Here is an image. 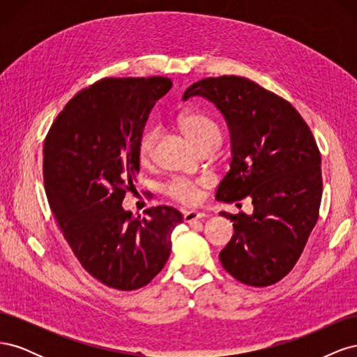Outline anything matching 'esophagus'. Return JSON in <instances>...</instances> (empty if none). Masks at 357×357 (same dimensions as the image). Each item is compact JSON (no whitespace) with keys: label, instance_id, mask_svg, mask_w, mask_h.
Returning a JSON list of instances; mask_svg holds the SVG:
<instances>
[{"label":"esophagus","instance_id":"obj_1","mask_svg":"<svg viewBox=\"0 0 357 357\" xmlns=\"http://www.w3.org/2000/svg\"><path fill=\"white\" fill-rule=\"evenodd\" d=\"M205 218L204 213H199V211H195V210H190V211H186L185 215H183V219H185L186 223H193L197 220H202Z\"/></svg>","mask_w":357,"mask_h":357}]
</instances>
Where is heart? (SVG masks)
<instances>
[{
	"mask_svg": "<svg viewBox=\"0 0 357 357\" xmlns=\"http://www.w3.org/2000/svg\"><path fill=\"white\" fill-rule=\"evenodd\" d=\"M178 128L181 132L185 134L190 143L202 149L207 144H218L220 143V128L213 119L207 114L195 110H188L178 116L177 121ZM155 143H156V134L155 132H146L138 143V159L142 164L147 165L153 158L155 152ZM202 186L201 180H192V178H176L169 183L168 193L169 197L174 199L192 204L198 199V189Z\"/></svg>",
	"mask_w": 357,
	"mask_h": 357,
	"instance_id": "obj_1",
	"label": "heart"
}]
</instances>
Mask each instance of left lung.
Segmentation results:
<instances>
[{"instance_id": "obj_1", "label": "left lung", "mask_w": 357, "mask_h": 357, "mask_svg": "<svg viewBox=\"0 0 357 357\" xmlns=\"http://www.w3.org/2000/svg\"><path fill=\"white\" fill-rule=\"evenodd\" d=\"M202 96L225 117L231 134V168L215 199L252 198V214H219L234 222L220 252L238 282L265 287L290 273L319 218L321 159L308 125L294 105L257 83L236 77L202 79L183 100Z\"/></svg>"}]
</instances>
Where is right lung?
Wrapping results in <instances>:
<instances>
[{"label":"right lung","instance_id":"obj_1","mask_svg":"<svg viewBox=\"0 0 357 357\" xmlns=\"http://www.w3.org/2000/svg\"><path fill=\"white\" fill-rule=\"evenodd\" d=\"M171 86L165 77L95 83L63 107L43 149L46 195L63 236L86 271L117 290L152 282L183 222L167 205L146 210L147 218L122 207L139 172L149 114Z\"/></svg>","mask_w":357,"mask_h":357}]
</instances>
